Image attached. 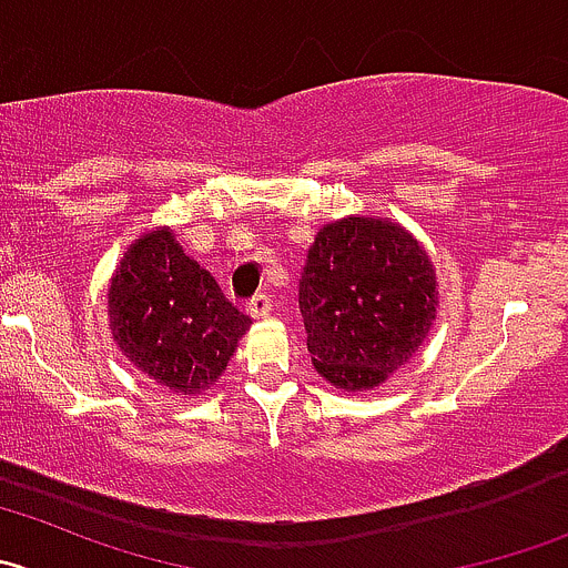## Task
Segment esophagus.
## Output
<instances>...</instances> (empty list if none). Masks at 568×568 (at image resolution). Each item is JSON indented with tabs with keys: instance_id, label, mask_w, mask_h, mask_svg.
<instances>
[{
	"instance_id": "1",
	"label": "esophagus",
	"mask_w": 568,
	"mask_h": 568,
	"mask_svg": "<svg viewBox=\"0 0 568 568\" xmlns=\"http://www.w3.org/2000/svg\"><path fill=\"white\" fill-rule=\"evenodd\" d=\"M247 315L251 317H267L270 310H273V304H270V295L264 293H256L253 298H247Z\"/></svg>"
}]
</instances>
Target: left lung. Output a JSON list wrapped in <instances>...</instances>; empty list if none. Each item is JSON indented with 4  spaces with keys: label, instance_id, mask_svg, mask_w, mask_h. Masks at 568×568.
Masks as SVG:
<instances>
[{
    "label": "left lung",
    "instance_id": "left-lung-1",
    "mask_svg": "<svg viewBox=\"0 0 568 568\" xmlns=\"http://www.w3.org/2000/svg\"><path fill=\"white\" fill-rule=\"evenodd\" d=\"M435 270L390 220L348 217L317 231L298 284L306 348L339 390H368L402 368L429 334Z\"/></svg>",
    "mask_w": 568,
    "mask_h": 568
}]
</instances>
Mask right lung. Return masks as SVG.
Segmentation results:
<instances>
[{"mask_svg":"<svg viewBox=\"0 0 568 568\" xmlns=\"http://www.w3.org/2000/svg\"><path fill=\"white\" fill-rule=\"evenodd\" d=\"M108 306L119 351L181 396L214 385L251 326L172 231H153L125 253Z\"/></svg>","mask_w":568,"mask_h":568,"instance_id":"obj_1","label":"right lung"}]
</instances>
